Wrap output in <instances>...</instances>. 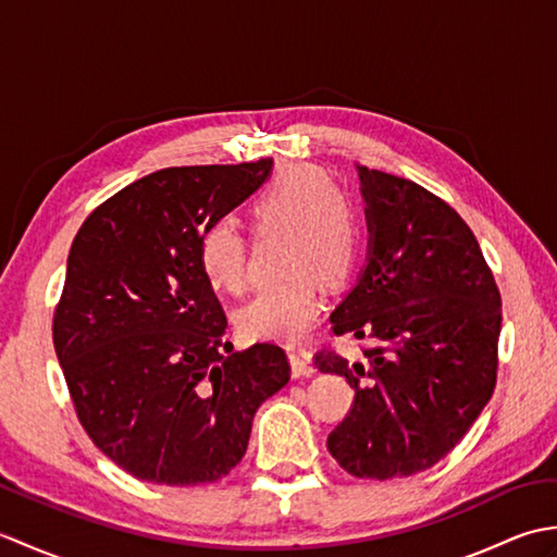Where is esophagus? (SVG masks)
<instances>
[{"label": "esophagus", "mask_w": 557, "mask_h": 557, "mask_svg": "<svg viewBox=\"0 0 557 557\" xmlns=\"http://www.w3.org/2000/svg\"><path fill=\"white\" fill-rule=\"evenodd\" d=\"M289 361H292V375L294 377H306V375L315 373L313 363H311V354L306 349H289Z\"/></svg>", "instance_id": "1"}]
</instances>
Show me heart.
Here are the masks:
<instances>
[{"mask_svg": "<svg viewBox=\"0 0 557 557\" xmlns=\"http://www.w3.org/2000/svg\"><path fill=\"white\" fill-rule=\"evenodd\" d=\"M248 215L258 236H285L280 270L287 275L258 292L236 315V323L251 337L299 339L321 313V280L339 287L357 265L361 248L357 210L347 196L335 191L323 170L294 164L256 196ZM198 268L212 289L227 294L246 289L248 248L230 220H212L200 232Z\"/></svg>", "mask_w": 557, "mask_h": 557, "instance_id": "heart-1", "label": "heart"}]
</instances>
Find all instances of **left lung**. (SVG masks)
Masks as SVG:
<instances>
[{
  "label": "left lung",
  "mask_w": 557,
  "mask_h": 557,
  "mask_svg": "<svg viewBox=\"0 0 557 557\" xmlns=\"http://www.w3.org/2000/svg\"><path fill=\"white\" fill-rule=\"evenodd\" d=\"M357 170L369 258L330 323L375 347L363 363L323 349L315 366L354 387L349 413L327 435L330 455L351 476L387 481L431 469L488 405L503 304L474 232L445 200Z\"/></svg>",
  "instance_id": "left-lung-1"
}]
</instances>
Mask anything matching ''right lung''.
Masks as SVG:
<instances>
[{
    "mask_svg": "<svg viewBox=\"0 0 557 557\" xmlns=\"http://www.w3.org/2000/svg\"><path fill=\"white\" fill-rule=\"evenodd\" d=\"M270 170L263 158L152 172L92 210L71 244L57 359L90 441L140 481L227 476L256 409L289 383L287 354L272 342L232 351L198 268L200 232Z\"/></svg>",
    "mask_w": 557,
    "mask_h": 557,
    "instance_id": "add662e5",
    "label": "right lung"
}]
</instances>
